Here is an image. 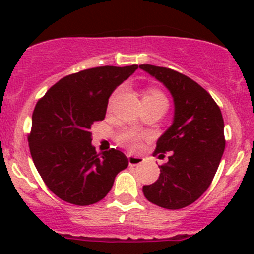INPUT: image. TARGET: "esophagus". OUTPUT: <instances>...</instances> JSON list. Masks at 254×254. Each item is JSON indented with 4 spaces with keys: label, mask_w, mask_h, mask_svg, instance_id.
Instances as JSON below:
<instances>
[{
    "label": "esophagus",
    "mask_w": 254,
    "mask_h": 254,
    "mask_svg": "<svg viewBox=\"0 0 254 254\" xmlns=\"http://www.w3.org/2000/svg\"><path fill=\"white\" fill-rule=\"evenodd\" d=\"M127 161H129L130 166H139L143 162V158L141 157V156L129 155V156H127Z\"/></svg>",
    "instance_id": "34e87169"
}]
</instances>
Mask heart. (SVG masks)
Masks as SVG:
<instances>
[{
  "instance_id": "b5f03b06",
  "label": "heart",
  "mask_w": 254,
  "mask_h": 254,
  "mask_svg": "<svg viewBox=\"0 0 254 254\" xmlns=\"http://www.w3.org/2000/svg\"><path fill=\"white\" fill-rule=\"evenodd\" d=\"M114 96H113V98H114ZM143 99H155V101H165L166 102L165 96H163L160 91H157V89H150V91L146 92L145 96H143ZM139 139H140V135L136 134V132H134V131H125L119 136L120 143H123L124 146H127V148H131V150L137 148V146H139Z\"/></svg>"
}]
</instances>
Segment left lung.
<instances>
[{"label":"left lung","instance_id":"left-lung-1","mask_svg":"<svg viewBox=\"0 0 254 254\" xmlns=\"http://www.w3.org/2000/svg\"><path fill=\"white\" fill-rule=\"evenodd\" d=\"M140 68L170 91L175 104L172 124L158 137L153 153L171 155L167 163L158 166L157 181L142 187L143 195L165 209H182L203 195L219 167L225 150L221 111L205 89L186 75L153 65Z\"/></svg>","mask_w":254,"mask_h":254}]
</instances>
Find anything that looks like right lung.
Returning a JSON list of instances; mask_svg holds the SVG:
<instances>
[{
    "mask_svg": "<svg viewBox=\"0 0 254 254\" xmlns=\"http://www.w3.org/2000/svg\"><path fill=\"white\" fill-rule=\"evenodd\" d=\"M139 66H101L56 82L35 106L30 155L48 188L63 200L91 205L112 189L127 157L112 148L101 155L92 145L91 127L106 117L108 99Z\"/></svg>",
    "mask_w": 254,
    "mask_h": 254,
    "instance_id": "obj_1",
    "label": "right lung"
}]
</instances>
